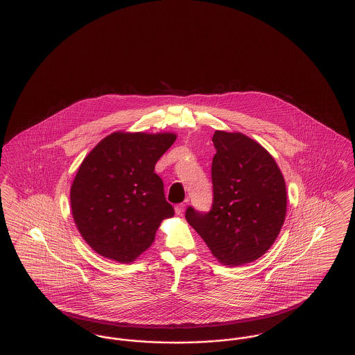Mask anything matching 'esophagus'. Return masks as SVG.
<instances>
[{"label": "esophagus", "mask_w": 355, "mask_h": 355, "mask_svg": "<svg viewBox=\"0 0 355 355\" xmlns=\"http://www.w3.org/2000/svg\"><path fill=\"white\" fill-rule=\"evenodd\" d=\"M184 211H185V204H177L175 205V214L177 215H182Z\"/></svg>", "instance_id": "1"}]
</instances>
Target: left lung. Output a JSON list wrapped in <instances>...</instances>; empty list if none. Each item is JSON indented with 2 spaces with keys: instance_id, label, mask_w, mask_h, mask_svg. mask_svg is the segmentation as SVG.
Wrapping results in <instances>:
<instances>
[{
  "instance_id": "1",
  "label": "left lung",
  "mask_w": 355,
  "mask_h": 355,
  "mask_svg": "<svg viewBox=\"0 0 355 355\" xmlns=\"http://www.w3.org/2000/svg\"><path fill=\"white\" fill-rule=\"evenodd\" d=\"M214 201L208 212L188 207L185 218L212 254L228 266L262 257L286 214V188L273 157L243 134L216 131Z\"/></svg>"
}]
</instances>
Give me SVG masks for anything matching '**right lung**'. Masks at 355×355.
<instances>
[{"label": "right lung", "instance_id": "add662e5", "mask_svg": "<svg viewBox=\"0 0 355 355\" xmlns=\"http://www.w3.org/2000/svg\"><path fill=\"white\" fill-rule=\"evenodd\" d=\"M174 140V134L114 132L83 159L71 185V211L97 254L130 263L153 245L161 221L174 216L154 173Z\"/></svg>", "mask_w": 355, "mask_h": 355}]
</instances>
